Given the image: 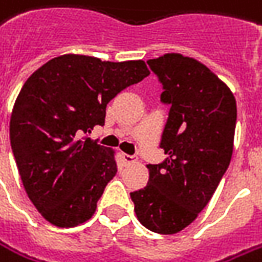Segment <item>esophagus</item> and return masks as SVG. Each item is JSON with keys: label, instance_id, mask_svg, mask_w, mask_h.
Instances as JSON below:
<instances>
[{"label": "esophagus", "instance_id": "esophagus-1", "mask_svg": "<svg viewBox=\"0 0 262 262\" xmlns=\"http://www.w3.org/2000/svg\"><path fill=\"white\" fill-rule=\"evenodd\" d=\"M123 159H124V162L126 164H133V162H136L138 161V157L136 155H123Z\"/></svg>", "mask_w": 262, "mask_h": 262}]
</instances>
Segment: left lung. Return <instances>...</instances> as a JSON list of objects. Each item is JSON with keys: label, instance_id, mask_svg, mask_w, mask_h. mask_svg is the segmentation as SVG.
Masks as SVG:
<instances>
[{"label": "left lung", "instance_id": "8db88e82", "mask_svg": "<svg viewBox=\"0 0 262 262\" xmlns=\"http://www.w3.org/2000/svg\"><path fill=\"white\" fill-rule=\"evenodd\" d=\"M148 65L164 85L162 103L171 105L161 139L168 157L149 164L148 185L130 197L145 228L172 235L199 216L229 167L236 101L229 86L197 59L165 53Z\"/></svg>", "mask_w": 262, "mask_h": 262}]
</instances>
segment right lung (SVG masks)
Instances as JSON below:
<instances>
[{
    "label": "right lung",
    "mask_w": 262,
    "mask_h": 262,
    "mask_svg": "<svg viewBox=\"0 0 262 262\" xmlns=\"http://www.w3.org/2000/svg\"><path fill=\"white\" fill-rule=\"evenodd\" d=\"M150 74L143 60L86 55L50 59L24 82L10 119V140L24 190L46 221L74 228L95 213L117 172L116 152L90 138L105 107Z\"/></svg>",
    "instance_id": "add662e5"
}]
</instances>
